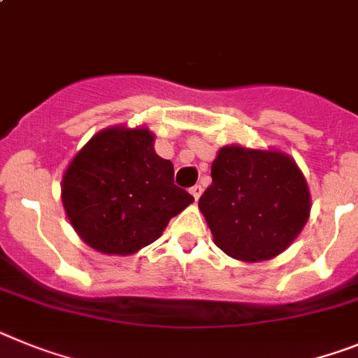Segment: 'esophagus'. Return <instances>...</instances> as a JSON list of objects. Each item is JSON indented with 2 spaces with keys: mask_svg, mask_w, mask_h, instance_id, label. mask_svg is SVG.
I'll list each match as a JSON object with an SVG mask.
<instances>
[{
  "mask_svg": "<svg viewBox=\"0 0 358 358\" xmlns=\"http://www.w3.org/2000/svg\"><path fill=\"white\" fill-rule=\"evenodd\" d=\"M189 191H191L192 198H194V200L198 201V198L201 196V185H192V187L189 189Z\"/></svg>",
  "mask_w": 358,
  "mask_h": 358,
  "instance_id": "esophagus-1",
  "label": "esophagus"
}]
</instances>
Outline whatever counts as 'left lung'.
<instances>
[{
    "label": "left lung",
    "mask_w": 358,
    "mask_h": 358,
    "mask_svg": "<svg viewBox=\"0 0 358 358\" xmlns=\"http://www.w3.org/2000/svg\"><path fill=\"white\" fill-rule=\"evenodd\" d=\"M198 207L223 252L241 261L281 254L310 216V191L295 162L278 151L225 145Z\"/></svg>",
    "instance_id": "8db88e82"
}]
</instances>
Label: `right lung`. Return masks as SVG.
I'll list each match as a JSON object with an SVG mask.
<instances>
[{
    "instance_id": "add662e5",
    "label": "right lung",
    "mask_w": 358,
    "mask_h": 358,
    "mask_svg": "<svg viewBox=\"0 0 358 358\" xmlns=\"http://www.w3.org/2000/svg\"><path fill=\"white\" fill-rule=\"evenodd\" d=\"M149 129L110 127L92 136L63 176L68 220L92 248L127 256L153 243L194 198L175 185Z\"/></svg>"
}]
</instances>
